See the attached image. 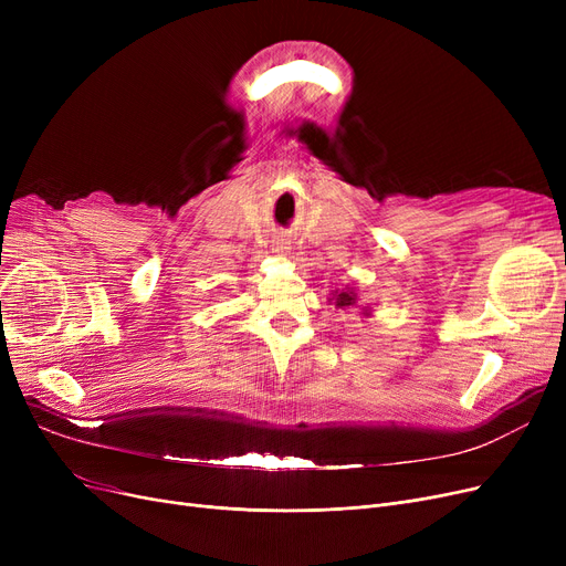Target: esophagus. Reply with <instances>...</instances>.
Returning a JSON list of instances; mask_svg holds the SVG:
<instances>
[{
	"label": "esophagus",
	"mask_w": 566,
	"mask_h": 566,
	"mask_svg": "<svg viewBox=\"0 0 566 566\" xmlns=\"http://www.w3.org/2000/svg\"><path fill=\"white\" fill-rule=\"evenodd\" d=\"M275 254L289 256V254H291V245H289V243H275Z\"/></svg>",
	"instance_id": "esophagus-1"
}]
</instances>
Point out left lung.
<instances>
[{
    "label": "left lung",
    "instance_id": "obj_1",
    "mask_svg": "<svg viewBox=\"0 0 566 566\" xmlns=\"http://www.w3.org/2000/svg\"><path fill=\"white\" fill-rule=\"evenodd\" d=\"M328 303H333V305H335V310H342V312H346V310H360V314H363L365 318H369V316H371V307L360 305L358 291H355L353 286L335 289V291H333V295L328 298Z\"/></svg>",
    "mask_w": 566,
    "mask_h": 566
}]
</instances>
